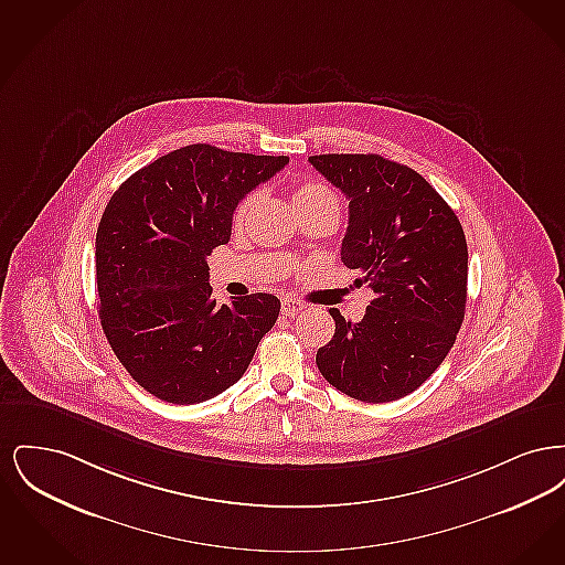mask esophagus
<instances>
[{
  "label": "esophagus",
  "mask_w": 565,
  "mask_h": 565,
  "mask_svg": "<svg viewBox=\"0 0 565 565\" xmlns=\"http://www.w3.org/2000/svg\"><path fill=\"white\" fill-rule=\"evenodd\" d=\"M302 309H305V305H302V302H298L295 298H286V300H281V316H286V318H295V316H298Z\"/></svg>",
  "instance_id": "34e87169"
}]
</instances>
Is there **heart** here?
<instances>
[{"instance_id": "heart-1", "label": "heart", "mask_w": 565, "mask_h": 565, "mask_svg": "<svg viewBox=\"0 0 565 565\" xmlns=\"http://www.w3.org/2000/svg\"><path fill=\"white\" fill-rule=\"evenodd\" d=\"M258 199H260V190H252L237 203V207H235L237 224L252 212V207L258 203ZM295 205L296 212L302 214V212L322 210V207H339V199L332 190L323 186L320 182H300L295 189Z\"/></svg>"}]
</instances>
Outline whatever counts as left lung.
I'll return each instance as SVG.
<instances>
[{"label": "left lung", "instance_id": "left-lung-1", "mask_svg": "<svg viewBox=\"0 0 565 565\" xmlns=\"http://www.w3.org/2000/svg\"><path fill=\"white\" fill-rule=\"evenodd\" d=\"M309 162L350 199L341 245L373 300L362 322L337 309L334 337L316 364L339 392L392 403L443 364L466 313L468 245L447 201L403 162L379 154H320Z\"/></svg>", "mask_w": 565, "mask_h": 565}]
</instances>
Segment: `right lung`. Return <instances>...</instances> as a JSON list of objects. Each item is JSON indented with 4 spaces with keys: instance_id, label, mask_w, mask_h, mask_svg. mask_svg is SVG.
I'll return each instance as SVG.
<instances>
[{
    "instance_id": "obj_1",
    "label": "right lung",
    "mask_w": 565,
    "mask_h": 565,
    "mask_svg": "<svg viewBox=\"0 0 565 565\" xmlns=\"http://www.w3.org/2000/svg\"><path fill=\"white\" fill-rule=\"evenodd\" d=\"M288 162L192 143L111 194L95 242L99 320L120 364L152 396L214 398L242 379L277 322V296L217 307L207 256L231 239L243 196Z\"/></svg>"
}]
</instances>
